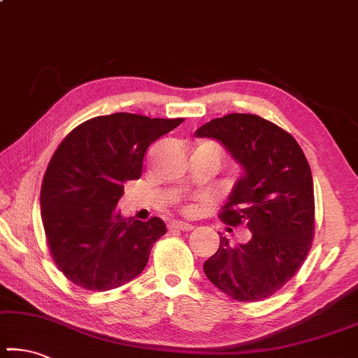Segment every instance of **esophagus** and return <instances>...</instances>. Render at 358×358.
Wrapping results in <instances>:
<instances>
[{"label":"esophagus","instance_id":"1","mask_svg":"<svg viewBox=\"0 0 358 358\" xmlns=\"http://www.w3.org/2000/svg\"><path fill=\"white\" fill-rule=\"evenodd\" d=\"M171 229H179V231H192L194 229V226L189 224V222H184V221H176V222H171Z\"/></svg>","mask_w":358,"mask_h":358}]
</instances>
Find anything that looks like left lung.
Wrapping results in <instances>:
<instances>
[{
    "mask_svg": "<svg viewBox=\"0 0 358 358\" xmlns=\"http://www.w3.org/2000/svg\"><path fill=\"white\" fill-rule=\"evenodd\" d=\"M195 136L216 138L242 164L220 217L250 229V239L236 247L220 237V248L203 263L206 278L239 302L268 299L299 271L312 247L315 196L307 158L291 134L257 115L216 117Z\"/></svg>",
    "mask_w": 358,
    "mask_h": 358,
    "instance_id": "obj_1",
    "label": "left lung"
}]
</instances>
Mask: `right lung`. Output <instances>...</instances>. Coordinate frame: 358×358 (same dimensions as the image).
<instances>
[{
    "instance_id": "add662e5",
    "label": "right lung",
    "mask_w": 358,
    "mask_h": 358,
    "mask_svg": "<svg viewBox=\"0 0 358 358\" xmlns=\"http://www.w3.org/2000/svg\"><path fill=\"white\" fill-rule=\"evenodd\" d=\"M131 113L96 116L64 137L46 168L41 221L64 276L89 291H111L147 266L166 234L159 217L127 220L116 210L127 180L141 178L147 148L182 122Z\"/></svg>"
}]
</instances>
